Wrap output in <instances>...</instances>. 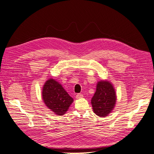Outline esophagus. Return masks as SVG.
<instances>
[{
	"label": "esophagus",
	"mask_w": 154,
	"mask_h": 154,
	"mask_svg": "<svg viewBox=\"0 0 154 154\" xmlns=\"http://www.w3.org/2000/svg\"><path fill=\"white\" fill-rule=\"evenodd\" d=\"M83 95L82 94H76V98L77 99H79V98H82V97H83Z\"/></svg>",
	"instance_id": "esophagus-1"
}]
</instances>
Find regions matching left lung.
<instances>
[{"label":"left lung","mask_w":154,"mask_h":154,"mask_svg":"<svg viewBox=\"0 0 154 154\" xmlns=\"http://www.w3.org/2000/svg\"><path fill=\"white\" fill-rule=\"evenodd\" d=\"M116 94L113 85L109 81L97 82L96 91L91 100L94 112L100 117H106L114 108Z\"/></svg>","instance_id":"1"}]
</instances>
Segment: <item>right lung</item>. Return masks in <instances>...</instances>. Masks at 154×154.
<instances>
[{"label":"right lung","instance_id":"obj_1","mask_svg":"<svg viewBox=\"0 0 154 154\" xmlns=\"http://www.w3.org/2000/svg\"><path fill=\"white\" fill-rule=\"evenodd\" d=\"M42 94L44 103L48 109L59 116L66 114L73 102L72 97L54 79H49L46 81Z\"/></svg>","mask_w":154,"mask_h":154}]
</instances>
